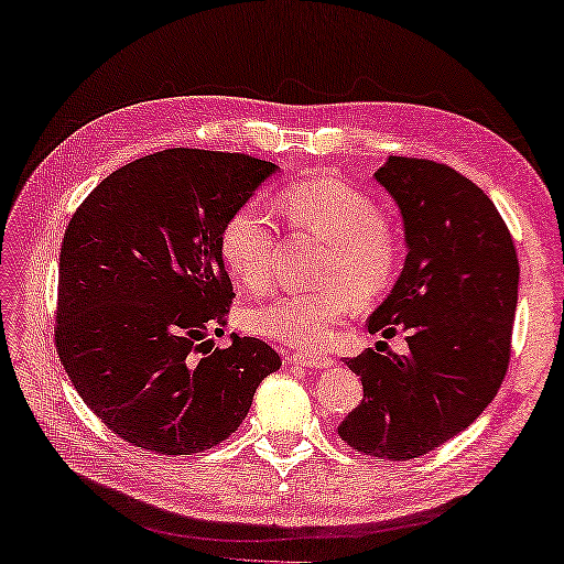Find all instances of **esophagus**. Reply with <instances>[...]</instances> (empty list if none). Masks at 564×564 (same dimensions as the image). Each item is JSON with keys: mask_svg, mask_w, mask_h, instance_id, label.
I'll return each instance as SVG.
<instances>
[{"mask_svg": "<svg viewBox=\"0 0 564 564\" xmlns=\"http://www.w3.org/2000/svg\"><path fill=\"white\" fill-rule=\"evenodd\" d=\"M286 361L294 366H304V368H327L329 364H333L327 356H313V354H299V351L286 356Z\"/></svg>", "mask_w": 564, "mask_h": 564, "instance_id": "34e87169", "label": "esophagus"}]
</instances>
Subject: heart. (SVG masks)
<instances>
[{
    "mask_svg": "<svg viewBox=\"0 0 564 564\" xmlns=\"http://www.w3.org/2000/svg\"><path fill=\"white\" fill-rule=\"evenodd\" d=\"M278 208L296 229L327 241L318 270L325 284L315 292H290L243 308L249 333L292 345L323 349L356 304L386 294L400 270V243L382 223L373 198L335 178H311L286 186ZM274 229L260 205H243L223 229V258L246 286H263L274 265Z\"/></svg>",
    "mask_w": 564,
    "mask_h": 564,
    "instance_id": "1",
    "label": "heart"
}]
</instances>
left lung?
<instances>
[{
    "instance_id": "left-lung-1",
    "label": "left lung",
    "mask_w": 564,
    "mask_h": 564,
    "mask_svg": "<svg viewBox=\"0 0 564 564\" xmlns=\"http://www.w3.org/2000/svg\"><path fill=\"white\" fill-rule=\"evenodd\" d=\"M376 178L402 213L409 253L368 333L404 329L409 351L366 349L347 361L364 400L337 433L364 455L404 462L462 433L498 394L519 260L496 205L447 164L390 155Z\"/></svg>"
}]
</instances>
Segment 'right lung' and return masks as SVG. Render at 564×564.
<instances>
[{
  "mask_svg": "<svg viewBox=\"0 0 564 564\" xmlns=\"http://www.w3.org/2000/svg\"><path fill=\"white\" fill-rule=\"evenodd\" d=\"M278 164L170 148L123 164L68 223L54 345L80 400L109 431L158 455H194L235 433L263 378L282 366L225 325L235 290L223 229Z\"/></svg>",
  "mask_w": 564,
  "mask_h": 564,
  "instance_id": "1",
  "label": "right lung"
}]
</instances>
